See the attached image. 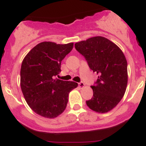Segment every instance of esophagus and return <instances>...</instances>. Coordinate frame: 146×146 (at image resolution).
I'll return each instance as SVG.
<instances>
[{
	"label": "esophagus",
	"instance_id": "34e87169",
	"mask_svg": "<svg viewBox=\"0 0 146 146\" xmlns=\"http://www.w3.org/2000/svg\"><path fill=\"white\" fill-rule=\"evenodd\" d=\"M78 86H79L80 88H84L85 86V84L84 82L78 83Z\"/></svg>",
	"mask_w": 146,
	"mask_h": 146
}]
</instances>
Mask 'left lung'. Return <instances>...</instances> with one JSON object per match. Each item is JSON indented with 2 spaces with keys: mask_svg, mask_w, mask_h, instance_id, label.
Here are the masks:
<instances>
[{
  "mask_svg": "<svg viewBox=\"0 0 146 146\" xmlns=\"http://www.w3.org/2000/svg\"><path fill=\"white\" fill-rule=\"evenodd\" d=\"M75 48L98 75L97 82L91 86L93 97L86 105L100 113L111 111L119 104L127 89V62L124 53L113 42L102 36L77 42Z\"/></svg>",
  "mask_w": 146,
  "mask_h": 146,
  "instance_id": "8db88e82",
  "label": "left lung"
}]
</instances>
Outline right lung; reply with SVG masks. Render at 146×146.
Returning a JSON list of instances; mask_svg holds the SVG:
<instances>
[{"mask_svg": "<svg viewBox=\"0 0 146 146\" xmlns=\"http://www.w3.org/2000/svg\"><path fill=\"white\" fill-rule=\"evenodd\" d=\"M73 48V43L57 44L41 42L27 54L22 62L20 86L22 94L38 115L54 119L63 113L68 94L78 86L74 81L54 78L61 72V62Z\"/></svg>", "mask_w": 146, "mask_h": 146, "instance_id": "obj_1", "label": "right lung"}]
</instances>
